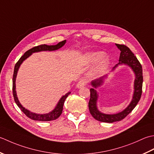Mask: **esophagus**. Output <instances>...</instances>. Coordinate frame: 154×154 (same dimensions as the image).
Segmentation results:
<instances>
[{"label": "esophagus", "instance_id": "1", "mask_svg": "<svg viewBox=\"0 0 154 154\" xmlns=\"http://www.w3.org/2000/svg\"><path fill=\"white\" fill-rule=\"evenodd\" d=\"M86 81L84 80H82L78 82V84H77V85H76V87L79 88L83 87V86H86Z\"/></svg>", "mask_w": 154, "mask_h": 154}]
</instances>
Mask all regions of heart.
I'll return each mask as SVG.
<instances>
[{
    "label": "heart",
    "mask_w": 154,
    "mask_h": 154,
    "mask_svg": "<svg viewBox=\"0 0 154 154\" xmlns=\"http://www.w3.org/2000/svg\"><path fill=\"white\" fill-rule=\"evenodd\" d=\"M102 52H91L86 55V62L87 64H91L96 62L94 71L96 74H100L105 72L108 67L109 60L107 56H103Z\"/></svg>",
    "instance_id": "b5f03b06"
}]
</instances>
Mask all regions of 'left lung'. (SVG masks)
I'll list each match as a JSON object with an SVG mask.
<instances>
[{
    "label": "left lung",
    "instance_id": "8db88e82",
    "mask_svg": "<svg viewBox=\"0 0 154 154\" xmlns=\"http://www.w3.org/2000/svg\"><path fill=\"white\" fill-rule=\"evenodd\" d=\"M116 45L120 49L121 51L120 58H119V63L117 64L113 68L112 70L116 68L120 64H125L130 66L135 74V80H134V92L130 104L128 107L124 109L123 111L114 114H106L100 112L97 107V100L98 98V94L95 88L102 85L106 76L100 77L98 79H96L91 82V84L93 86V88L90 90V98L88 103V108L91 115L96 120L108 122V123H113L115 122L121 121L125 118L136 107L137 103L140 101L141 96L142 93V84H143V74H142V67L140 63L138 60L134 56V53L130 51V49L124 45H118L116 44Z\"/></svg>",
    "mask_w": 154,
    "mask_h": 154
}]
</instances>
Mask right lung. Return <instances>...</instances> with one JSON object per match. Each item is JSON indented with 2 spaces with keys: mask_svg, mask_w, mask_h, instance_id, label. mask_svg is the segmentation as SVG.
<instances>
[{
  "mask_svg": "<svg viewBox=\"0 0 154 154\" xmlns=\"http://www.w3.org/2000/svg\"><path fill=\"white\" fill-rule=\"evenodd\" d=\"M66 40H63L60 42L56 45H41L39 46H37L35 47H33L32 48H31L29 51H26L24 53L23 56H21V58L18 60V61L17 62V64H15L14 66V74H13V78H12V92H13V96L14 101L17 103V106H18L21 111L23 112L24 114L27 117L29 118L32 119L34 120H37V121H51V120H54L56 119H57L61 115L62 113V109H63V106L64 103L65 102V100L66 99L68 95L70 94V92H68L64 96H63L62 98L60 99L59 102H58L57 105L55 107V108L53 109L52 111L51 112L47 113V114H36V113H33L29 110H28L27 109L24 108L23 106L21 105L20 103L19 100H18L17 95V92H16V78H17V75L18 69H19L20 66L21 64L23 63V61L25 60L27 58H29V56L34 52H41V51H56L59 48H60L61 47L63 46Z\"/></svg>",
  "mask_w": 154,
  "mask_h": 154,
  "instance_id": "1",
  "label": "right lung"
}]
</instances>
